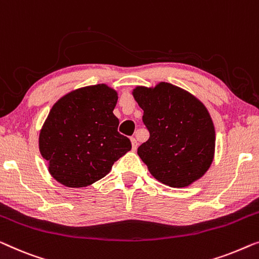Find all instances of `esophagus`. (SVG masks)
I'll return each mask as SVG.
<instances>
[{
	"instance_id": "esophagus-1",
	"label": "esophagus",
	"mask_w": 259,
	"mask_h": 259,
	"mask_svg": "<svg viewBox=\"0 0 259 259\" xmlns=\"http://www.w3.org/2000/svg\"><path fill=\"white\" fill-rule=\"evenodd\" d=\"M131 142H132V148H133V151H136L137 147H138V141H137V139L134 138V137H132V138H131Z\"/></svg>"
}]
</instances>
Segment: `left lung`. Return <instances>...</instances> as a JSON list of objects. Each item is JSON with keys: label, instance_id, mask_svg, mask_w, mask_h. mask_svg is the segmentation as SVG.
<instances>
[{"label": "left lung", "instance_id": "left-lung-1", "mask_svg": "<svg viewBox=\"0 0 259 259\" xmlns=\"http://www.w3.org/2000/svg\"><path fill=\"white\" fill-rule=\"evenodd\" d=\"M134 99L144 110L149 139L138 154L164 185L187 187L209 169L215 152V128L200 100L169 83L138 86Z\"/></svg>", "mask_w": 259, "mask_h": 259}]
</instances>
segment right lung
Masks as SVG:
<instances>
[{
  "label": "right lung",
  "instance_id": "add662e5",
  "mask_svg": "<svg viewBox=\"0 0 259 259\" xmlns=\"http://www.w3.org/2000/svg\"><path fill=\"white\" fill-rule=\"evenodd\" d=\"M118 95L105 84L67 93L52 106L39 133V151L52 178L71 188L92 185L131 151L113 114Z\"/></svg>",
  "mask_w": 259,
  "mask_h": 259
}]
</instances>
